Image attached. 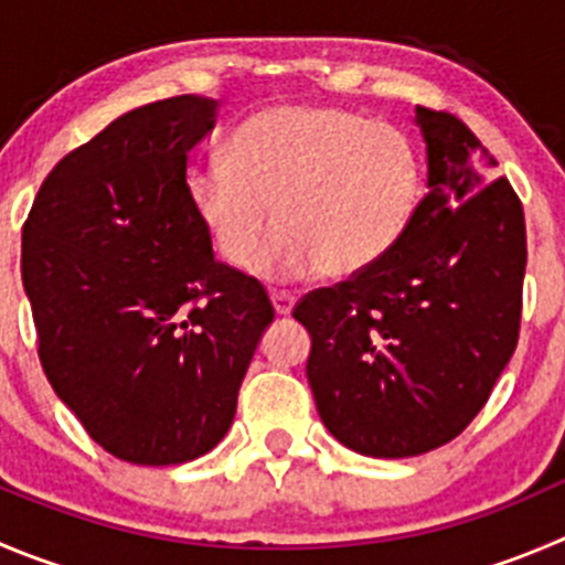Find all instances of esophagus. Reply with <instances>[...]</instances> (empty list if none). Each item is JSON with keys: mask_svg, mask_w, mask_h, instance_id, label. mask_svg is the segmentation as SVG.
<instances>
[{"mask_svg": "<svg viewBox=\"0 0 565 565\" xmlns=\"http://www.w3.org/2000/svg\"><path fill=\"white\" fill-rule=\"evenodd\" d=\"M271 305L277 310V316H288L294 310V305H297V297L288 291H271Z\"/></svg>", "mask_w": 565, "mask_h": 565, "instance_id": "34e87169", "label": "esophagus"}]
</instances>
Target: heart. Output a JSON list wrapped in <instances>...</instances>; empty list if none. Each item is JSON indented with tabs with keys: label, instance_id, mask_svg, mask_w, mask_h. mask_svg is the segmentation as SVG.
<instances>
[{
	"label": "heart",
	"instance_id": "heart-1",
	"mask_svg": "<svg viewBox=\"0 0 565 565\" xmlns=\"http://www.w3.org/2000/svg\"><path fill=\"white\" fill-rule=\"evenodd\" d=\"M424 166L407 132L332 105H274L246 118L227 158L188 180L218 255L271 277H354L396 249L416 218Z\"/></svg>",
	"mask_w": 565,
	"mask_h": 565
}]
</instances>
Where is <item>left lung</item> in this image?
<instances>
[{
    "mask_svg": "<svg viewBox=\"0 0 565 565\" xmlns=\"http://www.w3.org/2000/svg\"><path fill=\"white\" fill-rule=\"evenodd\" d=\"M416 121L429 193L405 238L374 268L294 308L310 332L321 422L369 458H413L458 438L519 343V193L508 177L493 180L499 163L458 116L418 105Z\"/></svg>",
    "mask_w": 565,
    "mask_h": 565,
    "instance_id": "8db88e82",
    "label": "left lung"
}]
</instances>
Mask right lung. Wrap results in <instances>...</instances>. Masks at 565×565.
<instances>
[{
	"instance_id": "add662e5",
	"label": "right lung",
	"mask_w": 565,
	"mask_h": 565,
	"mask_svg": "<svg viewBox=\"0 0 565 565\" xmlns=\"http://www.w3.org/2000/svg\"><path fill=\"white\" fill-rule=\"evenodd\" d=\"M216 102L171 96L68 152L21 227V279L55 394L113 458L174 466L235 416L268 294L213 257L188 193V152Z\"/></svg>"
}]
</instances>
